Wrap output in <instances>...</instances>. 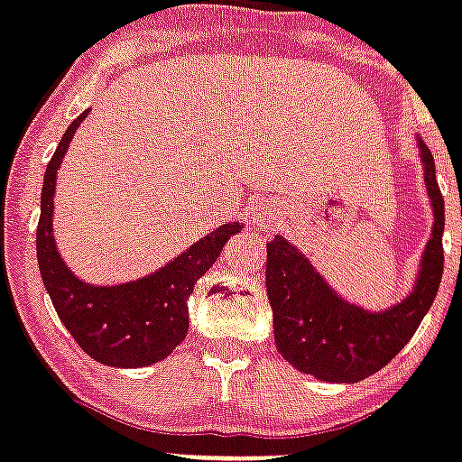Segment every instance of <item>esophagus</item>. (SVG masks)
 <instances>
[{
	"instance_id": "1",
	"label": "esophagus",
	"mask_w": 462,
	"mask_h": 462,
	"mask_svg": "<svg viewBox=\"0 0 462 462\" xmlns=\"http://www.w3.org/2000/svg\"><path fill=\"white\" fill-rule=\"evenodd\" d=\"M256 225H258V227H265V220L261 218V216H256Z\"/></svg>"
}]
</instances>
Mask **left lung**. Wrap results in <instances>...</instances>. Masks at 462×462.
<instances>
[{
	"label": "left lung",
	"instance_id": "8db88e82",
	"mask_svg": "<svg viewBox=\"0 0 462 462\" xmlns=\"http://www.w3.org/2000/svg\"><path fill=\"white\" fill-rule=\"evenodd\" d=\"M422 146L427 192L434 206V230L422 256L418 287L384 313H365L341 301L316 268L290 242H268L265 287L273 306L277 351L296 370L325 382H361L387 365L406 346L432 306L444 273V197L434 159Z\"/></svg>",
	"mask_w": 462,
	"mask_h": 462
}]
</instances>
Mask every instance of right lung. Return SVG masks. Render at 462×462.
<instances>
[{
    "mask_svg": "<svg viewBox=\"0 0 462 462\" xmlns=\"http://www.w3.org/2000/svg\"><path fill=\"white\" fill-rule=\"evenodd\" d=\"M85 111L63 133L54 156L47 163L42 204L37 223V263L56 313L78 346L95 361L114 367H142L159 363L187 337L189 313L187 299L206 270L216 263L230 235L242 230L227 223L206 235L166 268L121 287H89L66 268L51 237L56 171L75 130L85 121Z\"/></svg>",
    "mask_w": 462,
    "mask_h": 462,
    "instance_id": "add662e5",
    "label": "right lung"
}]
</instances>
